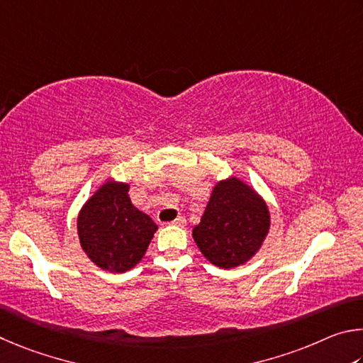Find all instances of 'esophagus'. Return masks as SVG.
Segmentation results:
<instances>
[{"label":"esophagus","mask_w":363,"mask_h":363,"mask_svg":"<svg viewBox=\"0 0 363 363\" xmlns=\"http://www.w3.org/2000/svg\"><path fill=\"white\" fill-rule=\"evenodd\" d=\"M170 225H175V226H185L186 225V220L183 217H177L174 221H172Z\"/></svg>","instance_id":"34e87169"}]
</instances>
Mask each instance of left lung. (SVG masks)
Segmentation results:
<instances>
[{
	"label": "left lung",
	"mask_w": 363,
	"mask_h": 363,
	"mask_svg": "<svg viewBox=\"0 0 363 363\" xmlns=\"http://www.w3.org/2000/svg\"><path fill=\"white\" fill-rule=\"evenodd\" d=\"M269 228L271 213L263 196L231 175L212 188L193 239L212 264L233 269L257 255Z\"/></svg>",
	"instance_id": "8db88e82"
}]
</instances>
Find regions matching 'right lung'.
<instances>
[{
	"instance_id": "right-lung-1",
	"label": "right lung",
	"mask_w": 363,
	"mask_h": 363,
	"mask_svg": "<svg viewBox=\"0 0 363 363\" xmlns=\"http://www.w3.org/2000/svg\"><path fill=\"white\" fill-rule=\"evenodd\" d=\"M129 188V183L106 178L76 220L81 249L104 271L125 272L137 266L157 231L150 215L132 204Z\"/></svg>"
}]
</instances>
